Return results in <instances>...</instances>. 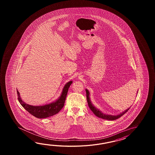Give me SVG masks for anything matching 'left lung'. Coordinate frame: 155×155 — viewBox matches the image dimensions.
Wrapping results in <instances>:
<instances>
[{"instance_id":"1","label":"left lung","mask_w":155,"mask_h":155,"mask_svg":"<svg viewBox=\"0 0 155 155\" xmlns=\"http://www.w3.org/2000/svg\"><path fill=\"white\" fill-rule=\"evenodd\" d=\"M86 99H87V101L88 105L90 107V109H91V110L92 111V112L97 117H98L99 118H101L102 119H105L107 120H115L116 119H119L120 117H121L123 115H124L126 112H127V111H129L130 109H127L124 112H122L121 114H119L118 115L112 116L109 115H106L103 114L102 112H101L100 111H99V110L96 109L94 106L93 105L92 103L90 101V97H89V91L86 89Z\"/></svg>"}]
</instances>
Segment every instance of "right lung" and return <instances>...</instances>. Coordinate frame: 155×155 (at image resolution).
Masks as SVG:
<instances>
[{"mask_svg":"<svg viewBox=\"0 0 155 155\" xmlns=\"http://www.w3.org/2000/svg\"><path fill=\"white\" fill-rule=\"evenodd\" d=\"M72 82V81H70L64 86L59 99L56 100L55 102H52L48 105L34 106L26 104L20 98L19 92L18 91H17L18 99L21 105L32 115L38 119L47 118L58 114L64 107L68 90Z\"/></svg>","mask_w":155,"mask_h":155,"instance_id":"right-lung-1","label":"right lung"}]
</instances>
